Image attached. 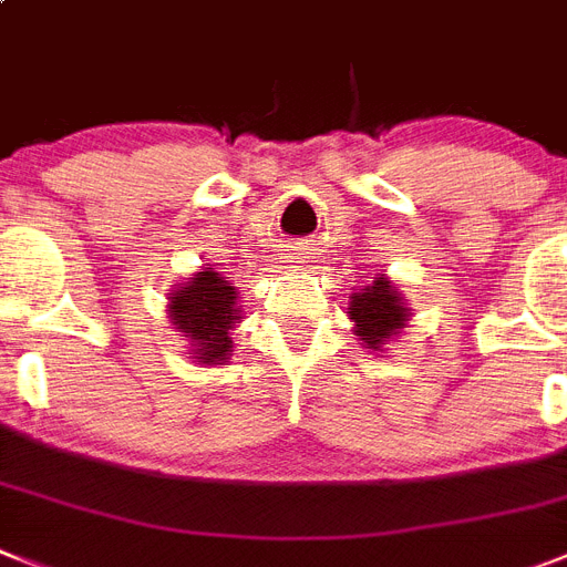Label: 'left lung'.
Returning <instances> with one entry per match:
<instances>
[{
  "label": "left lung",
  "instance_id": "1",
  "mask_svg": "<svg viewBox=\"0 0 567 567\" xmlns=\"http://www.w3.org/2000/svg\"><path fill=\"white\" fill-rule=\"evenodd\" d=\"M349 299L346 313L354 322L357 340H363L365 349L372 351H386L389 340L401 337L412 317V308L386 274H374L372 282L360 285Z\"/></svg>",
  "mask_w": 567,
  "mask_h": 567
}]
</instances>
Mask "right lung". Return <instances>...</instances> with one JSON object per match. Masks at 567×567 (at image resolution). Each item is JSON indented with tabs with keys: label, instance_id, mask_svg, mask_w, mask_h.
<instances>
[{
	"label": "right lung",
	"instance_id": "add662e5",
	"mask_svg": "<svg viewBox=\"0 0 567 567\" xmlns=\"http://www.w3.org/2000/svg\"><path fill=\"white\" fill-rule=\"evenodd\" d=\"M169 322L198 365H227L233 357L230 331L241 322L239 288L216 268H202L166 297Z\"/></svg>",
	"mask_w": 567,
	"mask_h": 567
}]
</instances>
